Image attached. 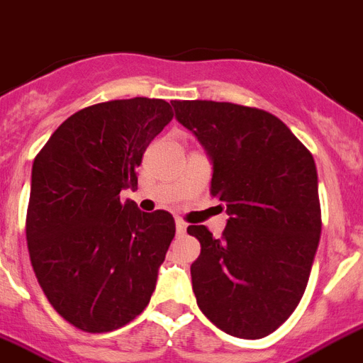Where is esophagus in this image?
<instances>
[{"mask_svg":"<svg viewBox=\"0 0 363 363\" xmlns=\"http://www.w3.org/2000/svg\"><path fill=\"white\" fill-rule=\"evenodd\" d=\"M175 229H177V235H184V233H186V222H182V220H177Z\"/></svg>","mask_w":363,"mask_h":363,"instance_id":"1","label":"esophagus"}]
</instances>
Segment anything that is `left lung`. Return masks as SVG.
I'll return each instance as SVG.
<instances>
[{
  "mask_svg": "<svg viewBox=\"0 0 363 363\" xmlns=\"http://www.w3.org/2000/svg\"><path fill=\"white\" fill-rule=\"evenodd\" d=\"M172 104L205 147L211 196L229 214L220 238L205 225H188L201 244L190 267L197 306L225 334L264 337L298 306L319 246L313 156L264 110L214 100Z\"/></svg>",
  "mask_w": 363,
  "mask_h": 363,
  "instance_id": "1",
  "label": "left lung"
}]
</instances>
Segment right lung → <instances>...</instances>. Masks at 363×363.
Listing matches in <instances>:
<instances>
[{
	"label": "right lung",
	"mask_w": 363,
	"mask_h": 363,
	"mask_svg": "<svg viewBox=\"0 0 363 363\" xmlns=\"http://www.w3.org/2000/svg\"><path fill=\"white\" fill-rule=\"evenodd\" d=\"M172 119L162 99L110 100L70 115L35 156L29 257L50 304L84 332L128 325L151 300L175 220L119 194L138 186L135 167Z\"/></svg>",
	"instance_id": "right-lung-1"
}]
</instances>
